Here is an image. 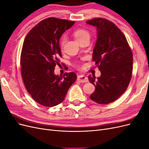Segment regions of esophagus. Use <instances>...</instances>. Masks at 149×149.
I'll use <instances>...</instances> for the list:
<instances>
[{"label":"esophagus","instance_id":"obj_1","mask_svg":"<svg viewBox=\"0 0 149 149\" xmlns=\"http://www.w3.org/2000/svg\"><path fill=\"white\" fill-rule=\"evenodd\" d=\"M77 80L80 83H86L88 81V78L84 75H79L78 76Z\"/></svg>","mask_w":149,"mask_h":149}]
</instances>
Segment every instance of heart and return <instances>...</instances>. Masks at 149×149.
Returning a JSON list of instances; mask_svg holds the SVG:
<instances>
[{
	"label": "heart",
	"instance_id": "obj_1",
	"mask_svg": "<svg viewBox=\"0 0 149 149\" xmlns=\"http://www.w3.org/2000/svg\"><path fill=\"white\" fill-rule=\"evenodd\" d=\"M73 35L75 39L77 40L78 42H81L85 39H89V37H90V35L88 31L83 29H78L77 30H76L73 32ZM65 42H66V38L63 37L62 38L61 42V49H63V48L64 47Z\"/></svg>",
	"mask_w": 149,
	"mask_h": 149
}]
</instances>
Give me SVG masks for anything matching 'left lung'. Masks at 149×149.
Segmentation results:
<instances>
[{"label": "left lung", "instance_id": "obj_1", "mask_svg": "<svg viewBox=\"0 0 149 149\" xmlns=\"http://www.w3.org/2000/svg\"><path fill=\"white\" fill-rule=\"evenodd\" d=\"M86 23L97 29L93 60L101 73L97 79L94 75L88 76L95 86L90 98L107 104L118 100L128 87L132 74V52L123 33L111 21L94 18Z\"/></svg>", "mask_w": 149, "mask_h": 149}]
</instances>
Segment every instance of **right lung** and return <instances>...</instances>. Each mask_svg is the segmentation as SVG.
Returning <instances> with one entry per match:
<instances>
[{"instance_id":"add662e5","label":"right lung","mask_w":149,"mask_h":149,"mask_svg":"<svg viewBox=\"0 0 149 149\" xmlns=\"http://www.w3.org/2000/svg\"><path fill=\"white\" fill-rule=\"evenodd\" d=\"M74 23L48 18L35 25L24 40L20 56L22 79L31 97L42 106L53 107L63 102L77 79L73 72L63 76L54 73L55 67L61 65L60 39Z\"/></svg>"}]
</instances>
